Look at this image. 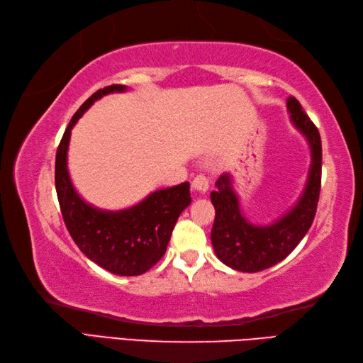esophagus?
<instances>
[{
	"mask_svg": "<svg viewBox=\"0 0 363 363\" xmlns=\"http://www.w3.org/2000/svg\"><path fill=\"white\" fill-rule=\"evenodd\" d=\"M209 189V181L206 176H196L194 181H191V191L196 195H203Z\"/></svg>",
	"mask_w": 363,
	"mask_h": 363,
	"instance_id": "1",
	"label": "esophagus"
}]
</instances>
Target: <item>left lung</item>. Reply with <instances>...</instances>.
<instances>
[{
  "instance_id": "left-lung-1",
  "label": "left lung",
  "mask_w": 363,
  "mask_h": 363,
  "mask_svg": "<svg viewBox=\"0 0 363 363\" xmlns=\"http://www.w3.org/2000/svg\"><path fill=\"white\" fill-rule=\"evenodd\" d=\"M286 106L291 123L307 138L311 151L308 179L299 201L274 223L261 226L250 223L242 216L230 174L220 176L216 182L217 190L211 194L216 208L212 247L217 258L234 271L259 272L272 267L294 250L313 223L321 190V137L296 97H288Z\"/></svg>"
}]
</instances>
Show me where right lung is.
I'll return each mask as SVG.
<instances>
[{
  "label": "right lung",
  "mask_w": 363,
  "mask_h": 363,
  "mask_svg": "<svg viewBox=\"0 0 363 363\" xmlns=\"http://www.w3.org/2000/svg\"><path fill=\"white\" fill-rule=\"evenodd\" d=\"M124 91V84L99 89L77 110L56 151L55 186L64 223L86 258L111 274L133 277L149 271L165 255L177 217L191 203V198L189 182H182L152 191L129 209L102 211L83 201L77 194L67 169L72 127L97 99Z\"/></svg>",
  "instance_id": "1"
}]
</instances>
